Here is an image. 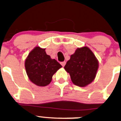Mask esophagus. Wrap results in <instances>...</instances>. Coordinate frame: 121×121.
I'll use <instances>...</instances> for the list:
<instances>
[{
    "mask_svg": "<svg viewBox=\"0 0 121 121\" xmlns=\"http://www.w3.org/2000/svg\"><path fill=\"white\" fill-rule=\"evenodd\" d=\"M65 64H66V62H65V61H63V62H61V65L62 66H63V67L65 66Z\"/></svg>",
    "mask_w": 121,
    "mask_h": 121,
    "instance_id": "1",
    "label": "esophagus"
}]
</instances>
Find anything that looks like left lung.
Masks as SVG:
<instances>
[{
    "label": "left lung",
    "mask_w": 121,
    "mask_h": 121,
    "mask_svg": "<svg viewBox=\"0 0 121 121\" xmlns=\"http://www.w3.org/2000/svg\"><path fill=\"white\" fill-rule=\"evenodd\" d=\"M99 62L89 47L76 49L66 62L64 69L69 73L72 82L80 87H85L96 77Z\"/></svg>",
    "instance_id": "left-lung-1"
}]
</instances>
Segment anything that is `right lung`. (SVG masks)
<instances>
[{
  "label": "right lung",
  "mask_w": 121,
  "mask_h": 121,
  "mask_svg": "<svg viewBox=\"0 0 121 121\" xmlns=\"http://www.w3.org/2000/svg\"><path fill=\"white\" fill-rule=\"evenodd\" d=\"M25 69L30 80L39 86H45L52 81V76L62 66L51 59L45 48L37 46L29 53L25 60Z\"/></svg>",
  "instance_id": "add662e5"
}]
</instances>
